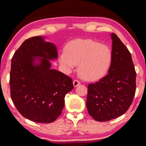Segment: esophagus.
Listing matches in <instances>:
<instances>
[{
	"label": "esophagus",
	"instance_id": "1",
	"mask_svg": "<svg viewBox=\"0 0 146 146\" xmlns=\"http://www.w3.org/2000/svg\"><path fill=\"white\" fill-rule=\"evenodd\" d=\"M73 84L74 87H77V86H78L79 85H80V82H79V81H78V80H73Z\"/></svg>",
	"mask_w": 146,
	"mask_h": 146
}]
</instances>
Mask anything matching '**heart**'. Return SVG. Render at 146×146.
Here are the masks:
<instances>
[{"label":"heart","mask_w":146,"mask_h":146,"mask_svg":"<svg viewBox=\"0 0 146 146\" xmlns=\"http://www.w3.org/2000/svg\"><path fill=\"white\" fill-rule=\"evenodd\" d=\"M113 54L108 46L91 39H75L66 44L59 55V62L66 71L78 64V72L88 81L100 80L111 65Z\"/></svg>","instance_id":"1"}]
</instances>
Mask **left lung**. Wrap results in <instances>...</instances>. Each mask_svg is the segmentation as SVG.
<instances>
[{"mask_svg":"<svg viewBox=\"0 0 146 146\" xmlns=\"http://www.w3.org/2000/svg\"><path fill=\"white\" fill-rule=\"evenodd\" d=\"M113 59L108 73L99 81L90 84L86 106L89 114L98 122L120 117L132 103L136 91V72L127 48L114 33Z\"/></svg>","mask_w":146,"mask_h":146,"instance_id":"obj_1","label":"left lung"}]
</instances>
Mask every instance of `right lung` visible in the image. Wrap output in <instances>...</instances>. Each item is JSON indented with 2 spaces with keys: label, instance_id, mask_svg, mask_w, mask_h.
Instances as JSON below:
<instances>
[{
  "label": "right lung",
  "instance_id": "right-lung-1",
  "mask_svg": "<svg viewBox=\"0 0 146 146\" xmlns=\"http://www.w3.org/2000/svg\"><path fill=\"white\" fill-rule=\"evenodd\" d=\"M46 36L26 40L11 59L10 91L12 101L24 117L48 123L61 114L64 97L73 89L72 79L51 69L50 60L58 58L57 49Z\"/></svg>",
  "mask_w": 146,
  "mask_h": 146
}]
</instances>
